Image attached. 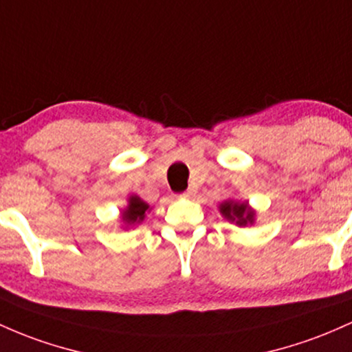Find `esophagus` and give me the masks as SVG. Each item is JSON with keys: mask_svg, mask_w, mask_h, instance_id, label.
<instances>
[{"mask_svg": "<svg viewBox=\"0 0 352 352\" xmlns=\"http://www.w3.org/2000/svg\"><path fill=\"white\" fill-rule=\"evenodd\" d=\"M192 195H194V190H192V188H188V190H185L180 197H184V199H188V197H192Z\"/></svg>", "mask_w": 352, "mask_h": 352, "instance_id": "esophagus-1", "label": "esophagus"}]
</instances>
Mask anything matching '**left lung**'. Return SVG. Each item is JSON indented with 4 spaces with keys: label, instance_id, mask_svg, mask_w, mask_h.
Listing matches in <instances>:
<instances>
[{
    "label": "left lung",
    "instance_id": "left-lung-1",
    "mask_svg": "<svg viewBox=\"0 0 352 352\" xmlns=\"http://www.w3.org/2000/svg\"><path fill=\"white\" fill-rule=\"evenodd\" d=\"M219 212L223 219L239 227L254 226L256 222V210L249 206V202H242L237 199H227L220 202Z\"/></svg>",
    "mask_w": 352,
    "mask_h": 352
}]
</instances>
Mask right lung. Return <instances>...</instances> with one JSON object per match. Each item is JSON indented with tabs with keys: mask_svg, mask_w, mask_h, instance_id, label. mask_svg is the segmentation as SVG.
<instances>
[{
	"mask_svg": "<svg viewBox=\"0 0 352 352\" xmlns=\"http://www.w3.org/2000/svg\"><path fill=\"white\" fill-rule=\"evenodd\" d=\"M150 210H152V208H150L148 204H146L145 200H142L140 197L135 194L129 195L126 206L122 208V212H120V227H122L123 230H129L130 227L140 226L146 217V212Z\"/></svg>",
	"mask_w": 352,
	"mask_h": 352,
	"instance_id": "right-lung-1",
	"label": "right lung"
}]
</instances>
